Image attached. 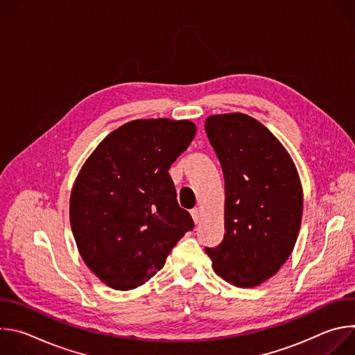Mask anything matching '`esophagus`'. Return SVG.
Here are the masks:
<instances>
[{
    "mask_svg": "<svg viewBox=\"0 0 355 355\" xmlns=\"http://www.w3.org/2000/svg\"><path fill=\"white\" fill-rule=\"evenodd\" d=\"M191 215H192V219H193V222H195V223H199V222H200L202 211H200V208H199V207L193 208V209L191 211Z\"/></svg>",
    "mask_w": 355,
    "mask_h": 355,
    "instance_id": "esophagus-1",
    "label": "esophagus"
}]
</instances>
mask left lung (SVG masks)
I'll list each match as a JSON object with an SVG mask.
<instances>
[{
	"instance_id": "left-lung-1",
	"label": "left lung",
	"mask_w": 355,
	"mask_h": 355,
	"mask_svg": "<svg viewBox=\"0 0 355 355\" xmlns=\"http://www.w3.org/2000/svg\"><path fill=\"white\" fill-rule=\"evenodd\" d=\"M225 177V237L205 248L226 282L252 288L274 277L295 247L303 212L302 184L286 148L245 114L205 121Z\"/></svg>"
}]
</instances>
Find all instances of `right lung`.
I'll return each instance as SVG.
<instances>
[{"instance_id": "add662e5", "label": "right lung", "mask_w": 355, "mask_h": 355, "mask_svg": "<svg viewBox=\"0 0 355 355\" xmlns=\"http://www.w3.org/2000/svg\"><path fill=\"white\" fill-rule=\"evenodd\" d=\"M195 133L187 119L130 121L83 164L71 189L70 225L85 266L108 286L129 291L147 282L193 227L168 170Z\"/></svg>"}]
</instances>
